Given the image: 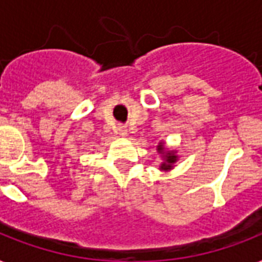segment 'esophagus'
<instances>
[{"mask_svg":"<svg viewBox=\"0 0 262 262\" xmlns=\"http://www.w3.org/2000/svg\"><path fill=\"white\" fill-rule=\"evenodd\" d=\"M117 133H118L119 136H122V137H126V136H127L126 126H122V125H119V126L117 127Z\"/></svg>","mask_w":262,"mask_h":262,"instance_id":"esophagus-1","label":"esophagus"}]
</instances>
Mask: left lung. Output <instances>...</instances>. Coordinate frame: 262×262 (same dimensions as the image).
<instances>
[{"mask_svg":"<svg viewBox=\"0 0 262 262\" xmlns=\"http://www.w3.org/2000/svg\"><path fill=\"white\" fill-rule=\"evenodd\" d=\"M158 151H159V154H162V156H163V163L160 164V170H171L172 166H174V163L178 160V156L175 155L174 151H166L163 147V143L160 141L159 145H158Z\"/></svg>","mask_w":262,"mask_h":262,"instance_id":"left-lung-1","label":"left lung"}]
</instances>
